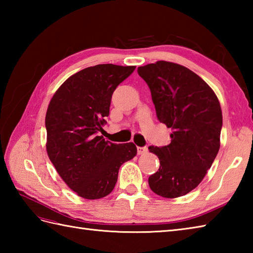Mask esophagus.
Returning a JSON list of instances; mask_svg holds the SVG:
<instances>
[{"label": "esophagus", "mask_w": 253, "mask_h": 253, "mask_svg": "<svg viewBox=\"0 0 253 253\" xmlns=\"http://www.w3.org/2000/svg\"><path fill=\"white\" fill-rule=\"evenodd\" d=\"M137 151H138V154L139 155H143V154H146L147 152H148V148H141V147H138L137 148Z\"/></svg>", "instance_id": "1"}]
</instances>
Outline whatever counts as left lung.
I'll return each mask as SVG.
<instances>
[{"label": "left lung", "mask_w": 253, "mask_h": 253, "mask_svg": "<svg viewBox=\"0 0 253 253\" xmlns=\"http://www.w3.org/2000/svg\"><path fill=\"white\" fill-rule=\"evenodd\" d=\"M149 85L158 120L170 128V143L149 147L160 169L149 177L151 190L163 198L187 195L200 184L221 146V104L212 88L179 64L159 61L138 67Z\"/></svg>", "instance_id": "obj_1"}]
</instances>
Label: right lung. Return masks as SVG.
Returning a JSON list of instances; mask_svg holds the SVG:
<instances>
[{"instance_id": "right-lung-1", "label": "right lung", "mask_w": 253, "mask_h": 253, "mask_svg": "<svg viewBox=\"0 0 253 253\" xmlns=\"http://www.w3.org/2000/svg\"><path fill=\"white\" fill-rule=\"evenodd\" d=\"M135 68L113 64L84 68L61 84L47 106L46 153L64 182L84 199L111 193L121 165L137 154L132 142L115 144L98 136L113 92Z\"/></svg>"}]
</instances>
